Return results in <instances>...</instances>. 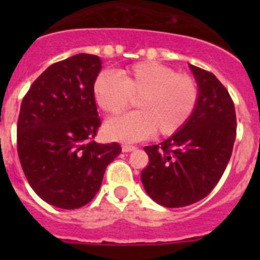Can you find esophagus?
I'll return each mask as SVG.
<instances>
[{"mask_svg":"<svg viewBox=\"0 0 260 260\" xmlns=\"http://www.w3.org/2000/svg\"><path fill=\"white\" fill-rule=\"evenodd\" d=\"M137 150V147L132 146V144H123L122 146V151L123 152H132V151Z\"/></svg>","mask_w":260,"mask_h":260,"instance_id":"1","label":"esophagus"}]
</instances>
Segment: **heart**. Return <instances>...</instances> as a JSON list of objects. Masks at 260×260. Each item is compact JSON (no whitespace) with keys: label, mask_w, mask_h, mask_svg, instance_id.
Listing matches in <instances>:
<instances>
[{"label":"heart","mask_w":260,"mask_h":260,"mask_svg":"<svg viewBox=\"0 0 260 260\" xmlns=\"http://www.w3.org/2000/svg\"><path fill=\"white\" fill-rule=\"evenodd\" d=\"M100 109L109 116L122 113L137 99L139 110L105 123L110 139L142 141L156 133L176 134L189 122L199 102V84L194 77L177 73L156 61H142L122 69L118 74L103 71L93 84Z\"/></svg>","instance_id":"heart-1"}]
</instances>
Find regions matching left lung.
Segmentation results:
<instances>
[{
	"instance_id": "left-lung-1",
	"label": "left lung",
	"mask_w": 260,
	"mask_h": 260,
	"mask_svg": "<svg viewBox=\"0 0 260 260\" xmlns=\"http://www.w3.org/2000/svg\"><path fill=\"white\" fill-rule=\"evenodd\" d=\"M190 69L199 84L194 114L173 137L144 147L150 158L141 174L144 189L169 208L197 203L212 191L228 165L237 132L228 89L210 71Z\"/></svg>"
}]
</instances>
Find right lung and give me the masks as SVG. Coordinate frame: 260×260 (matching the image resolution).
<instances>
[{"label": "right lung", "mask_w": 260, "mask_h": 260, "mask_svg": "<svg viewBox=\"0 0 260 260\" xmlns=\"http://www.w3.org/2000/svg\"><path fill=\"white\" fill-rule=\"evenodd\" d=\"M102 59L79 53L56 62L29 87L20 105L17 150L34 191L54 207L75 210L92 201L117 142H95L102 119L93 84Z\"/></svg>", "instance_id": "add662e5"}]
</instances>
